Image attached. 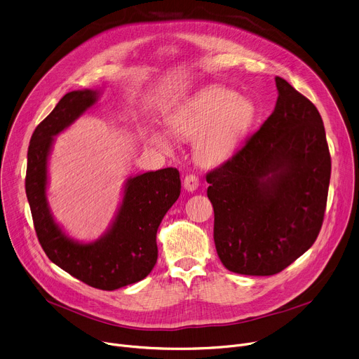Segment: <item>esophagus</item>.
Wrapping results in <instances>:
<instances>
[{
    "mask_svg": "<svg viewBox=\"0 0 359 359\" xmlns=\"http://www.w3.org/2000/svg\"><path fill=\"white\" fill-rule=\"evenodd\" d=\"M183 187L187 190V191H194L198 187H199V179L194 176V175H187L183 180Z\"/></svg>",
    "mask_w": 359,
    "mask_h": 359,
    "instance_id": "34e87169",
    "label": "esophagus"
}]
</instances>
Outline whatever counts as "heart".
<instances>
[{
	"instance_id": "b5f03b06",
	"label": "heart",
	"mask_w": 359,
	"mask_h": 359,
	"mask_svg": "<svg viewBox=\"0 0 359 359\" xmlns=\"http://www.w3.org/2000/svg\"><path fill=\"white\" fill-rule=\"evenodd\" d=\"M255 116V103L248 97L224 87H209L177 106L166 117V124L176 137L194 140V157L210 168L233 154ZM150 139L161 149L173 146L165 130H153Z\"/></svg>"
}]
</instances>
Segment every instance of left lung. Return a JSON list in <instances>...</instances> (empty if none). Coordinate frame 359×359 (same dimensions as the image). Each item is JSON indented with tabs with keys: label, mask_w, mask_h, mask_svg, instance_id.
Returning a JSON list of instances; mask_svg holds the SVG:
<instances>
[{
	"label": "left lung",
	"mask_w": 359,
	"mask_h": 359,
	"mask_svg": "<svg viewBox=\"0 0 359 359\" xmlns=\"http://www.w3.org/2000/svg\"><path fill=\"white\" fill-rule=\"evenodd\" d=\"M275 81L273 113L206 176L216 252L241 275L269 276L295 262L316 241L327 208L331 156L320 114L286 80Z\"/></svg>",
	"instance_id": "obj_1"
}]
</instances>
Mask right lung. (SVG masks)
Segmentation results:
<instances>
[{
	"label": "right lung",
	"instance_id": "obj_1",
	"mask_svg": "<svg viewBox=\"0 0 359 359\" xmlns=\"http://www.w3.org/2000/svg\"><path fill=\"white\" fill-rule=\"evenodd\" d=\"M99 95V90L70 91L37 126L28 146L25 193L37 238L51 262L93 287L114 290L144 279L154 268L157 229L179 199L182 184L175 168L130 176L104 235L86 243L62 231L47 201L48 157L54 137L93 107Z\"/></svg>",
	"mask_w": 359,
	"mask_h": 359
}]
</instances>
